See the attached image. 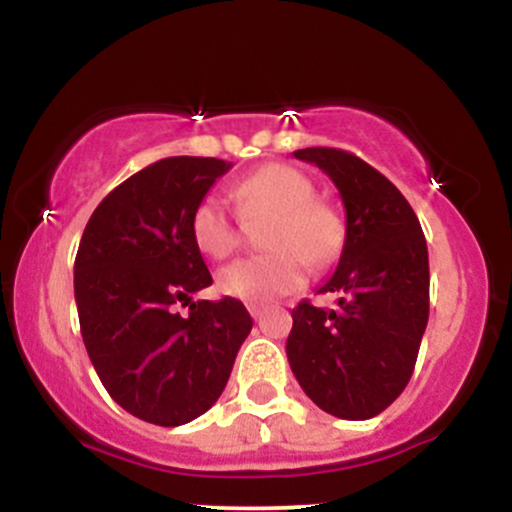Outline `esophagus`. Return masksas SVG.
I'll return each mask as SVG.
<instances>
[{"mask_svg": "<svg viewBox=\"0 0 512 512\" xmlns=\"http://www.w3.org/2000/svg\"><path fill=\"white\" fill-rule=\"evenodd\" d=\"M248 310H250V315L255 317V320H262V315H264V305L262 303H248Z\"/></svg>", "mask_w": 512, "mask_h": 512, "instance_id": "esophagus-1", "label": "esophagus"}]
</instances>
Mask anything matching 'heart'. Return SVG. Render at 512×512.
<instances>
[{
    "label": "heart",
    "instance_id": "obj_1",
    "mask_svg": "<svg viewBox=\"0 0 512 512\" xmlns=\"http://www.w3.org/2000/svg\"><path fill=\"white\" fill-rule=\"evenodd\" d=\"M240 214L245 219L272 214L264 245L267 255L240 257L226 264L219 289L243 301H272L305 284V262L322 269L339 257L344 245V221L332 204L315 197V185L303 170L286 163H269L233 185ZM190 233L199 252L221 260L236 250L240 223L219 197L197 202Z\"/></svg>",
    "mask_w": 512,
    "mask_h": 512
}]
</instances>
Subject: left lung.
I'll return each mask as SVG.
<instances>
[{"label":"left lung","instance_id":"8db88e82","mask_svg":"<svg viewBox=\"0 0 512 512\" xmlns=\"http://www.w3.org/2000/svg\"><path fill=\"white\" fill-rule=\"evenodd\" d=\"M337 185L346 211L344 248L320 293L337 308L301 301L291 310L286 356L303 392L327 414L363 421L407 387L428 322V248L402 192L342 149L293 151Z\"/></svg>","mask_w":512,"mask_h":512}]
</instances>
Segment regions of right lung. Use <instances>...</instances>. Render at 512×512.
<instances>
[{"label":"right lung","instance_id":"1","mask_svg":"<svg viewBox=\"0 0 512 512\" xmlns=\"http://www.w3.org/2000/svg\"><path fill=\"white\" fill-rule=\"evenodd\" d=\"M231 166L199 156L151 163L98 204L81 236L74 296L88 358L108 395L149 424L182 426L211 409L252 330L236 298L192 301L211 284L192 211Z\"/></svg>","mask_w":512,"mask_h":512}]
</instances>
